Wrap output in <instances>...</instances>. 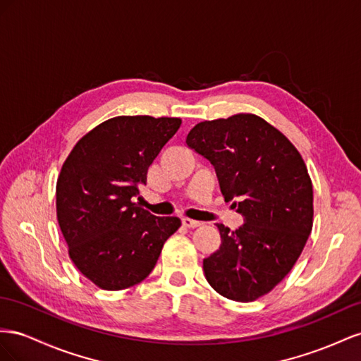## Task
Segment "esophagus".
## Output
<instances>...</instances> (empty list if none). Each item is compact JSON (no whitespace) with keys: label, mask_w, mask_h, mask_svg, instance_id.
<instances>
[{"label":"esophagus","mask_w":361,"mask_h":361,"mask_svg":"<svg viewBox=\"0 0 361 361\" xmlns=\"http://www.w3.org/2000/svg\"><path fill=\"white\" fill-rule=\"evenodd\" d=\"M181 224H183V226H186V228H197V226L201 225V222L189 219V218H183Z\"/></svg>","instance_id":"1"}]
</instances>
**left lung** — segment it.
Wrapping results in <instances>:
<instances>
[{
  "label": "left lung",
  "mask_w": 361,
  "mask_h": 361,
  "mask_svg": "<svg viewBox=\"0 0 361 361\" xmlns=\"http://www.w3.org/2000/svg\"><path fill=\"white\" fill-rule=\"evenodd\" d=\"M186 145L214 168L225 201L243 225L218 224L221 246L202 267L213 289L250 302L280 283L313 226V186L301 154L264 119L239 113L195 126Z\"/></svg>",
  "instance_id": "8db88e82"
}]
</instances>
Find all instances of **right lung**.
<instances>
[{"mask_svg":"<svg viewBox=\"0 0 361 361\" xmlns=\"http://www.w3.org/2000/svg\"><path fill=\"white\" fill-rule=\"evenodd\" d=\"M181 126L178 118L116 116L81 137L61 166L56 207L77 269L104 290H122L149 275L163 243L180 228L131 200Z\"/></svg>","mask_w":361,"mask_h":361,"instance_id":"add662e5","label":"right lung"}]
</instances>
